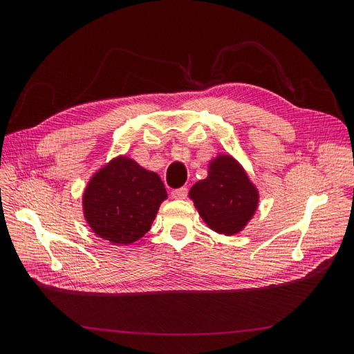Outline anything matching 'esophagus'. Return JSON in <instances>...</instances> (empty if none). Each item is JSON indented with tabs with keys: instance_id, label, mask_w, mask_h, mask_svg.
Listing matches in <instances>:
<instances>
[{
	"instance_id": "esophagus-1",
	"label": "esophagus",
	"mask_w": 354,
	"mask_h": 354,
	"mask_svg": "<svg viewBox=\"0 0 354 354\" xmlns=\"http://www.w3.org/2000/svg\"><path fill=\"white\" fill-rule=\"evenodd\" d=\"M187 196V187H180L171 192V198L174 199H186Z\"/></svg>"
}]
</instances>
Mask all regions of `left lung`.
<instances>
[{"label":"left lung","mask_w":354,"mask_h":354,"mask_svg":"<svg viewBox=\"0 0 354 354\" xmlns=\"http://www.w3.org/2000/svg\"><path fill=\"white\" fill-rule=\"evenodd\" d=\"M201 218L220 234L242 232L259 208L260 194L236 158L220 153L208 164L207 178L189 190Z\"/></svg>","instance_id":"left-lung-1"}]
</instances>
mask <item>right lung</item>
I'll return each instance as SVG.
<instances>
[{
  "label": "right lung",
  "mask_w": 354,
  "mask_h": 354,
  "mask_svg": "<svg viewBox=\"0 0 354 354\" xmlns=\"http://www.w3.org/2000/svg\"><path fill=\"white\" fill-rule=\"evenodd\" d=\"M167 198L156 173L130 156L118 155L88 180L82 194V212L99 238L113 245H130L149 232Z\"/></svg>",
  "instance_id": "1"
}]
</instances>
